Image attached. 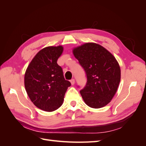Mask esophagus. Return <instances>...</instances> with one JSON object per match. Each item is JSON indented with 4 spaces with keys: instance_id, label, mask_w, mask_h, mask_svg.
<instances>
[{
    "instance_id": "esophagus-1",
    "label": "esophagus",
    "mask_w": 146,
    "mask_h": 146,
    "mask_svg": "<svg viewBox=\"0 0 146 146\" xmlns=\"http://www.w3.org/2000/svg\"><path fill=\"white\" fill-rule=\"evenodd\" d=\"M70 83H71V84H72V85H74V84H75V80H74V79H71L70 80Z\"/></svg>"
}]
</instances>
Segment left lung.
<instances>
[{"instance_id": "obj_1", "label": "left lung", "mask_w": 146, "mask_h": 146, "mask_svg": "<svg viewBox=\"0 0 146 146\" xmlns=\"http://www.w3.org/2000/svg\"><path fill=\"white\" fill-rule=\"evenodd\" d=\"M73 54L86 74V85L80 90L84 102L95 109L108 104L121 80L117 60L104 47L96 43H86L74 48Z\"/></svg>"}]
</instances>
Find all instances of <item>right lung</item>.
I'll use <instances>...</instances> for the list:
<instances>
[{"mask_svg":"<svg viewBox=\"0 0 146 146\" xmlns=\"http://www.w3.org/2000/svg\"><path fill=\"white\" fill-rule=\"evenodd\" d=\"M63 47H45L35 55L24 76L27 95L34 104L44 111H56L62 106L65 94L71 84L64 79L57 61Z\"/></svg>","mask_w":146,"mask_h":146,"instance_id":"obj_1","label":"right lung"}]
</instances>
